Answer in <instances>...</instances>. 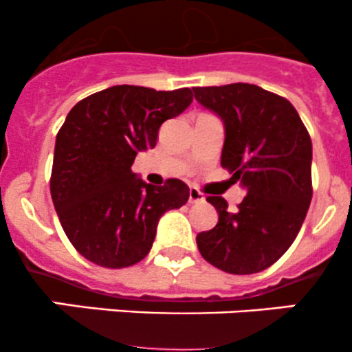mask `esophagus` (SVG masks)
Wrapping results in <instances>:
<instances>
[{
	"label": "esophagus",
	"instance_id": "1",
	"mask_svg": "<svg viewBox=\"0 0 352 352\" xmlns=\"http://www.w3.org/2000/svg\"><path fill=\"white\" fill-rule=\"evenodd\" d=\"M204 201V196L202 192H199L196 187H190L189 189V202H202Z\"/></svg>",
	"mask_w": 352,
	"mask_h": 352
}]
</instances>
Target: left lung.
<instances>
[{
    "instance_id": "8db88e82",
    "label": "left lung",
    "mask_w": 352,
    "mask_h": 352,
    "mask_svg": "<svg viewBox=\"0 0 352 352\" xmlns=\"http://www.w3.org/2000/svg\"><path fill=\"white\" fill-rule=\"evenodd\" d=\"M192 90L223 120L221 165L247 190L233 211L223 197H208L218 225L199 233V252L230 274L261 272L291 247L310 208V134L289 100L257 85Z\"/></svg>"
}]
</instances>
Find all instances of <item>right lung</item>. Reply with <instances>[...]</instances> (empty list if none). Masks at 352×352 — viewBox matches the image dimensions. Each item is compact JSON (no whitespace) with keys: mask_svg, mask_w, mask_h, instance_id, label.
Masks as SVG:
<instances>
[{"mask_svg":"<svg viewBox=\"0 0 352 352\" xmlns=\"http://www.w3.org/2000/svg\"><path fill=\"white\" fill-rule=\"evenodd\" d=\"M192 102L190 88L156 91L116 85L78 102L56 136L51 196L73 247L94 264L129 267L151 250L163 212L179 209L189 187L151 186L133 173L140 151Z\"/></svg>","mask_w":352,"mask_h":352,"instance_id":"add662e5","label":"right lung"}]
</instances>
